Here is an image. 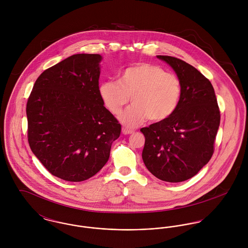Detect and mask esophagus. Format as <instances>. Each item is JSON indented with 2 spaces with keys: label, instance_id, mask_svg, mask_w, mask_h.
<instances>
[{
  "label": "esophagus",
  "instance_id": "34e87169",
  "mask_svg": "<svg viewBox=\"0 0 248 248\" xmlns=\"http://www.w3.org/2000/svg\"><path fill=\"white\" fill-rule=\"evenodd\" d=\"M135 131H133V130H129V129H126V128H123L122 129V133L124 134V135H131V134H133Z\"/></svg>",
  "mask_w": 248,
  "mask_h": 248
}]
</instances>
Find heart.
Here are the masks:
<instances>
[{"label": "heart", "mask_w": 248, "mask_h": 248, "mask_svg": "<svg viewBox=\"0 0 248 248\" xmlns=\"http://www.w3.org/2000/svg\"><path fill=\"white\" fill-rule=\"evenodd\" d=\"M182 94L180 80L158 65L141 63L125 69L118 82L106 81L99 95L107 109L117 115L130 100L133 105L119 115L122 124L136 128L147 119L161 122L177 110Z\"/></svg>", "instance_id": "b5f03b06"}]
</instances>
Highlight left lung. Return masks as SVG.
I'll return each instance as SVG.
<instances>
[{"label": "left lung", "mask_w": 248, "mask_h": 248, "mask_svg": "<svg viewBox=\"0 0 248 248\" xmlns=\"http://www.w3.org/2000/svg\"><path fill=\"white\" fill-rule=\"evenodd\" d=\"M157 58L176 71L182 94L171 117L140 130L145 137L142 159L155 177L181 182L196 176L211 159L220 112L212 84L203 74L176 57Z\"/></svg>", "instance_id": "obj_1"}]
</instances>
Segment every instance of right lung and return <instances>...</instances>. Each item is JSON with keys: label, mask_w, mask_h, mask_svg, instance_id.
I'll list each match as a JSON object with an SVG mask.
<instances>
[{"label": "right lung", "mask_w": 248, "mask_h": 248, "mask_svg": "<svg viewBox=\"0 0 248 248\" xmlns=\"http://www.w3.org/2000/svg\"><path fill=\"white\" fill-rule=\"evenodd\" d=\"M99 54H74L37 78L27 103L28 140L53 176L83 181L109 157L121 125L99 95Z\"/></svg>", "instance_id": "1"}]
</instances>
